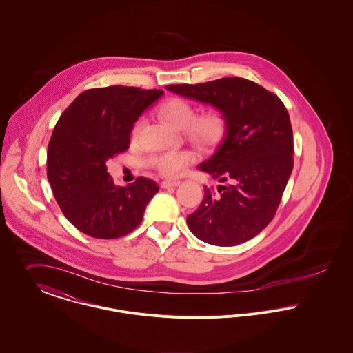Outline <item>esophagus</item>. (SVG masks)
<instances>
[{
  "mask_svg": "<svg viewBox=\"0 0 353 353\" xmlns=\"http://www.w3.org/2000/svg\"><path fill=\"white\" fill-rule=\"evenodd\" d=\"M177 185H180L179 180H166V181L161 183L162 188H170V187H177Z\"/></svg>",
  "mask_w": 353,
  "mask_h": 353,
  "instance_id": "esophagus-1",
  "label": "esophagus"
}]
</instances>
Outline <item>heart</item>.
I'll return each instance as SVG.
<instances>
[{
  "label": "heart",
  "mask_w": 353,
  "mask_h": 353,
  "mask_svg": "<svg viewBox=\"0 0 353 353\" xmlns=\"http://www.w3.org/2000/svg\"><path fill=\"white\" fill-rule=\"evenodd\" d=\"M195 115L194 105L183 99H172L159 108V117L169 125L177 130L187 128V134L196 146L210 148L216 143L225 134L226 119L218 110H211L194 119ZM141 123H137L132 135L137 137ZM191 161L192 156L181 150L168 152L152 159L158 170L168 177H176L181 174L184 169L191 163Z\"/></svg>",
  "instance_id": "b5f03b06"
}]
</instances>
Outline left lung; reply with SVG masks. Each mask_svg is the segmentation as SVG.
<instances>
[{
	"instance_id": "left-lung-1",
	"label": "left lung",
	"mask_w": 353,
	"mask_h": 353,
	"mask_svg": "<svg viewBox=\"0 0 353 353\" xmlns=\"http://www.w3.org/2000/svg\"><path fill=\"white\" fill-rule=\"evenodd\" d=\"M208 104L226 119L221 145L199 169L226 185L207 187L187 225L200 241L234 246L256 236L272 221L294 166V141L281 100L253 81L226 77L204 83L165 86Z\"/></svg>"
}]
</instances>
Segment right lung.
<instances>
[{"label":"right lung","instance_id":"add662e5","mask_svg":"<svg viewBox=\"0 0 353 353\" xmlns=\"http://www.w3.org/2000/svg\"><path fill=\"white\" fill-rule=\"evenodd\" d=\"M163 90L107 86L82 92L63 111L48 142L47 179L68 221L83 234L112 239L139 226L158 192L150 179L115 185L105 162L130 146L134 123Z\"/></svg>","mask_w":353,"mask_h":353}]
</instances>
